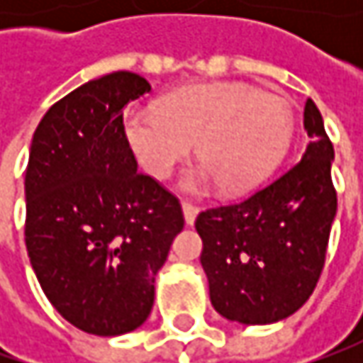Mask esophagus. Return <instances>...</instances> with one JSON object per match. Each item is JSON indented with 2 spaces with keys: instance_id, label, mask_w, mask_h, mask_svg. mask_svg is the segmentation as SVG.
Segmentation results:
<instances>
[{
  "instance_id": "34e87169",
  "label": "esophagus",
  "mask_w": 363,
  "mask_h": 363,
  "mask_svg": "<svg viewBox=\"0 0 363 363\" xmlns=\"http://www.w3.org/2000/svg\"><path fill=\"white\" fill-rule=\"evenodd\" d=\"M182 210H184L186 224H188V226H191V224H194V220H196V216H198V212H200V208L191 202H182Z\"/></svg>"
}]
</instances>
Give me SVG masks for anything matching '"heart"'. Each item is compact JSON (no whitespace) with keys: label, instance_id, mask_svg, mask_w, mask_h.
<instances>
[{"label":"heart","instance_id":"1","mask_svg":"<svg viewBox=\"0 0 363 363\" xmlns=\"http://www.w3.org/2000/svg\"><path fill=\"white\" fill-rule=\"evenodd\" d=\"M293 108L283 96L238 82L203 84L165 96L160 111L133 106L125 137L141 167L167 177L198 145L206 165L194 186L246 191L277 167L293 137Z\"/></svg>","mask_w":363,"mask_h":363}]
</instances>
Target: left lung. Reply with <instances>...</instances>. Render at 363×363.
<instances>
[{
  "mask_svg": "<svg viewBox=\"0 0 363 363\" xmlns=\"http://www.w3.org/2000/svg\"><path fill=\"white\" fill-rule=\"evenodd\" d=\"M303 117L311 141L297 165L242 202L196 218L210 301L228 321L285 319L311 297L323 271L337 212L333 145L311 99Z\"/></svg>",
  "mask_w": 363,
  "mask_h": 363,
  "instance_id": "1",
  "label": "left lung"
}]
</instances>
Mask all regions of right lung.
<instances>
[{"label": "right lung", "instance_id": "1", "mask_svg": "<svg viewBox=\"0 0 363 363\" xmlns=\"http://www.w3.org/2000/svg\"><path fill=\"white\" fill-rule=\"evenodd\" d=\"M151 91L119 70L48 108L26 169V248L68 323L123 335L145 323L155 274L184 228L179 200L137 169L123 106Z\"/></svg>", "mask_w": 363, "mask_h": 363}]
</instances>
